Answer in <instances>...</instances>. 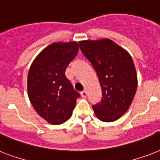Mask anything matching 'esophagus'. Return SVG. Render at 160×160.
I'll return each instance as SVG.
<instances>
[{"label":"esophagus","mask_w":160,"mask_h":160,"mask_svg":"<svg viewBox=\"0 0 160 160\" xmlns=\"http://www.w3.org/2000/svg\"><path fill=\"white\" fill-rule=\"evenodd\" d=\"M80 94H81V96H82V97H86V96H87V91H86V90H83L82 92L80 93Z\"/></svg>","instance_id":"obj_1"}]
</instances>
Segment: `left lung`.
Masks as SVG:
<instances>
[{"label": "left lung", "mask_w": 160, "mask_h": 160, "mask_svg": "<svg viewBox=\"0 0 160 160\" xmlns=\"http://www.w3.org/2000/svg\"><path fill=\"white\" fill-rule=\"evenodd\" d=\"M79 44L97 73L102 89L101 101L92 105L95 115L103 122L115 121L128 110L138 86L131 55L109 39Z\"/></svg>", "instance_id": "8db88e82"}]
</instances>
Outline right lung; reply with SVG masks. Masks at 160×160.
Here are the masks:
<instances>
[{"instance_id": "1", "label": "right lung", "mask_w": 160, "mask_h": 160, "mask_svg": "<svg viewBox=\"0 0 160 160\" xmlns=\"http://www.w3.org/2000/svg\"><path fill=\"white\" fill-rule=\"evenodd\" d=\"M75 41L55 42L34 60L27 77V91L37 114L51 124L70 119L80 94L65 75V69L76 56Z\"/></svg>"}]
</instances>
